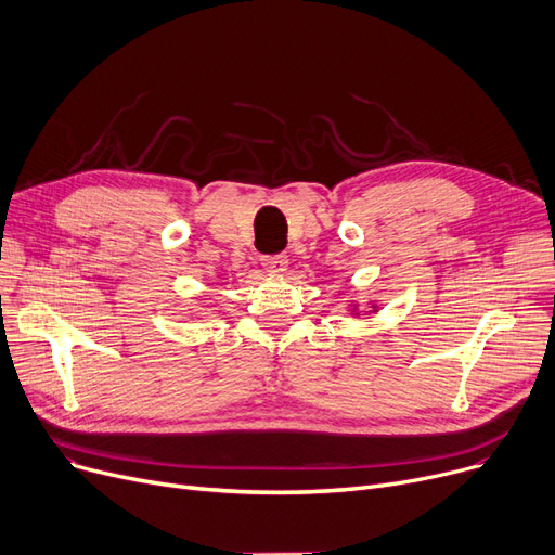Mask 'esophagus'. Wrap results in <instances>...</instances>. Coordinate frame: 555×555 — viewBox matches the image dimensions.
Segmentation results:
<instances>
[{
    "label": "esophagus",
    "instance_id": "34e87169",
    "mask_svg": "<svg viewBox=\"0 0 555 555\" xmlns=\"http://www.w3.org/2000/svg\"><path fill=\"white\" fill-rule=\"evenodd\" d=\"M262 267L267 269V273H273V275H282L288 267V257L284 253L280 255H269V257H262Z\"/></svg>",
    "mask_w": 555,
    "mask_h": 555
}]
</instances>
